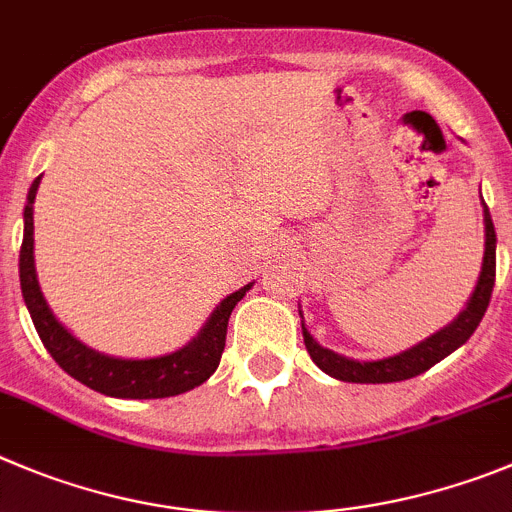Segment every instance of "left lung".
<instances>
[{"mask_svg": "<svg viewBox=\"0 0 512 512\" xmlns=\"http://www.w3.org/2000/svg\"><path fill=\"white\" fill-rule=\"evenodd\" d=\"M495 241H498V238H495V225H492L490 210H487L485 205V261H482L480 281H477L475 292H472L470 302L462 309V314H459L452 325L439 330L437 335H431L429 340L419 342L416 348L393 355V358L360 363V360L342 358V355L317 345V342L312 340V335H309L302 325L304 345H307L309 358L320 365L327 375H332V378L345 383H396L406 381V378H414V375H421L424 370H429L431 365H437L439 360H444L449 353H454L459 345H464V342L470 340L472 332L477 330V325H480L482 317H485L487 304H490L492 297V287H495Z\"/></svg>", "mask_w": 512, "mask_h": 512, "instance_id": "1", "label": "left lung"}]
</instances>
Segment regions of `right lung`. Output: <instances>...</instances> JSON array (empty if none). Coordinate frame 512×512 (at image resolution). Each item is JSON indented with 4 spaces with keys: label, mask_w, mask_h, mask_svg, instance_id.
Listing matches in <instances>:
<instances>
[{
    "label": "right lung",
    "mask_w": 512,
    "mask_h": 512,
    "mask_svg": "<svg viewBox=\"0 0 512 512\" xmlns=\"http://www.w3.org/2000/svg\"><path fill=\"white\" fill-rule=\"evenodd\" d=\"M40 177L32 182L30 195L25 205V238L20 248V284L22 297H25L30 317L35 322V330L40 335L42 345L48 348L55 363L73 375L75 381L103 396L114 398H167L180 396L192 391L195 386L205 383L215 373L220 363V355L225 348V332H228V317L233 307L243 299V294L251 289V284L231 297H225L218 304L210 320L200 330V335L172 355L149 360H121L101 355L96 350L86 348L81 340H75L63 325L53 317L48 302L42 297L40 284L35 274V220H32V203H35Z\"/></svg>",
    "instance_id": "right-lung-1"
}]
</instances>
